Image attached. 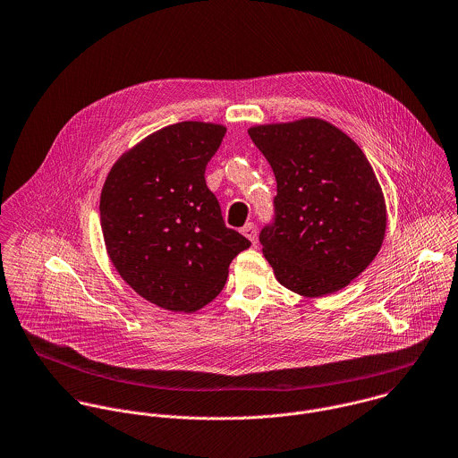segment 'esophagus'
<instances>
[{
    "label": "esophagus",
    "instance_id": "obj_1",
    "mask_svg": "<svg viewBox=\"0 0 458 458\" xmlns=\"http://www.w3.org/2000/svg\"><path fill=\"white\" fill-rule=\"evenodd\" d=\"M242 234H243L245 238H249L254 245L258 243V227H256L252 222H249V224H245V225L242 227Z\"/></svg>",
    "mask_w": 458,
    "mask_h": 458
}]
</instances>
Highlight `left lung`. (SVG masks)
Returning a JSON list of instances; mask_svg holds the SVG:
<instances>
[{"mask_svg": "<svg viewBox=\"0 0 458 458\" xmlns=\"http://www.w3.org/2000/svg\"><path fill=\"white\" fill-rule=\"evenodd\" d=\"M275 180V218L259 234L276 280L319 298L349 285L376 259L386 204L361 148L319 118L249 129Z\"/></svg>", "mask_w": 458, "mask_h": 458, "instance_id": "8db88e82", "label": "left lung"}]
</instances>
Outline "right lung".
<instances>
[{"label": "right lung", "mask_w": 458, "mask_h": 458, "mask_svg": "<svg viewBox=\"0 0 458 458\" xmlns=\"http://www.w3.org/2000/svg\"><path fill=\"white\" fill-rule=\"evenodd\" d=\"M224 125L182 122L153 131L109 171L100 196L107 254L144 300L196 312L224 289L229 264L250 242L225 227L204 171Z\"/></svg>", "instance_id": "obj_1"}]
</instances>
